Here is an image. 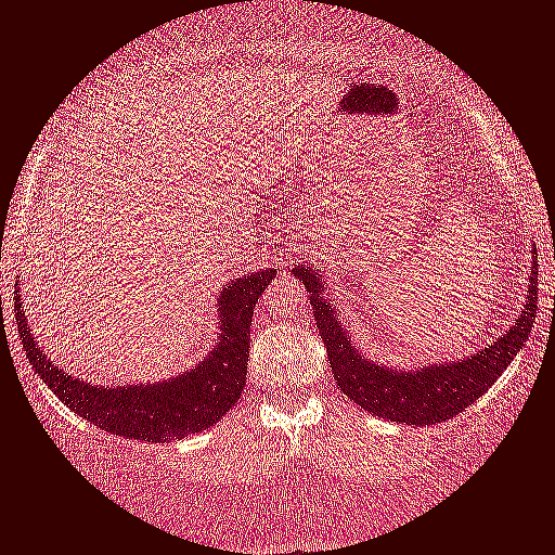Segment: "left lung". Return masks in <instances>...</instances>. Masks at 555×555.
Listing matches in <instances>:
<instances>
[{
	"instance_id": "obj_1",
	"label": "left lung",
	"mask_w": 555,
	"mask_h": 555,
	"mask_svg": "<svg viewBox=\"0 0 555 555\" xmlns=\"http://www.w3.org/2000/svg\"><path fill=\"white\" fill-rule=\"evenodd\" d=\"M293 275L304 278V285L311 293L313 317H317L319 334L330 352V367L339 391L375 416L399 424H420V427L450 420L470 406L478 396L487 393L491 383L522 350L538 311L535 267L525 311L519 313L517 324L507 334H502L470 358L444 362V365H422L416 371H391V367L365 360L358 347H352L350 334L341 330L337 321V311H332L321 296V283L313 278V270L300 264L293 267Z\"/></svg>"
}]
</instances>
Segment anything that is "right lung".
<instances>
[{
  "label": "right lung",
  "instance_id": "add662e5",
  "mask_svg": "<svg viewBox=\"0 0 555 555\" xmlns=\"http://www.w3.org/2000/svg\"><path fill=\"white\" fill-rule=\"evenodd\" d=\"M278 270L251 272L231 280L218 296V339L208 358L193 371L164 383H128V386H89L59 371L33 339L23 304L15 296L17 332L23 350L51 391L68 409L107 433L128 440L169 442L216 424L242 396L249 365V332L257 298L270 285Z\"/></svg>",
  "mask_w": 555,
  "mask_h": 555
}]
</instances>
